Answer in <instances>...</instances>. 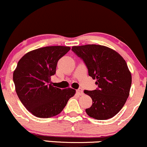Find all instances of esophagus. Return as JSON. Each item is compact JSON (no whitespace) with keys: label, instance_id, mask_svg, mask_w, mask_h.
I'll list each match as a JSON object with an SVG mask.
<instances>
[{"label":"esophagus","instance_id":"1","mask_svg":"<svg viewBox=\"0 0 147 147\" xmlns=\"http://www.w3.org/2000/svg\"><path fill=\"white\" fill-rule=\"evenodd\" d=\"M76 92L78 93V94L80 95V96H82V95L84 94L83 90H82V89H81V88H80V89H77Z\"/></svg>","mask_w":147,"mask_h":147}]
</instances>
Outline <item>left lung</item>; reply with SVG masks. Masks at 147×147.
Listing matches in <instances>:
<instances>
[{
	"label": "left lung",
	"instance_id": "1",
	"mask_svg": "<svg viewBox=\"0 0 147 147\" xmlns=\"http://www.w3.org/2000/svg\"><path fill=\"white\" fill-rule=\"evenodd\" d=\"M87 65L89 76L98 88L84 93L92 99L86 113L96 120L111 118L121 110L129 96L131 74L127 63L115 50L100 45L72 47Z\"/></svg>",
	"mask_w": 147,
	"mask_h": 147
}]
</instances>
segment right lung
Returning <instances> with one entry per match:
<instances>
[{"mask_svg":"<svg viewBox=\"0 0 147 147\" xmlns=\"http://www.w3.org/2000/svg\"><path fill=\"white\" fill-rule=\"evenodd\" d=\"M70 49L66 46L45 47L29 51L19 60L13 73L16 92L35 116L49 118L59 114L75 95V89H60L51 83L58 61Z\"/></svg>","mask_w":147,"mask_h":147,"instance_id":"add662e5","label":"right lung"}]
</instances>
